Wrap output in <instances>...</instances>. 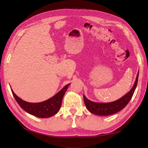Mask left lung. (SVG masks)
Returning a JSON list of instances; mask_svg holds the SVG:
<instances>
[{"label": "left lung", "mask_w": 148, "mask_h": 148, "mask_svg": "<svg viewBox=\"0 0 148 148\" xmlns=\"http://www.w3.org/2000/svg\"><path fill=\"white\" fill-rule=\"evenodd\" d=\"M139 71L138 72L136 80H135L134 84L132 88L125 95L121 98L117 100L116 101L107 102V103H101V102H95L90 100L87 99L86 96L84 95V100L86 106L87 110L92 114L98 115V116H110L117 113L120 110L123 109L127 106L129 101H131L134 92L136 89L138 83V79Z\"/></svg>", "instance_id": "1"}]
</instances>
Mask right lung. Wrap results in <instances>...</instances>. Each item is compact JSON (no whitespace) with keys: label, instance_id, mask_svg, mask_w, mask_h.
<instances>
[{"label":"right lung","instance_id":"add662e5","mask_svg":"<svg viewBox=\"0 0 148 148\" xmlns=\"http://www.w3.org/2000/svg\"><path fill=\"white\" fill-rule=\"evenodd\" d=\"M70 84H71L66 85L61 91H59L51 98L36 103H32L23 101L14 93L13 90H11L15 99L22 109L32 116L40 118H47L54 116L59 111L62 104V98Z\"/></svg>","mask_w":148,"mask_h":148}]
</instances>
